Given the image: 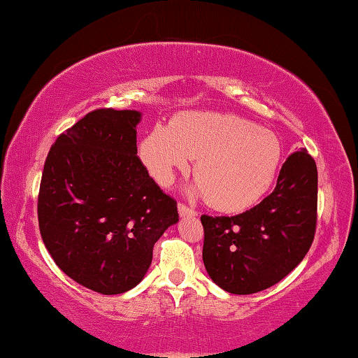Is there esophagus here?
<instances>
[{"label":"esophagus","mask_w":358,"mask_h":358,"mask_svg":"<svg viewBox=\"0 0 358 358\" xmlns=\"http://www.w3.org/2000/svg\"><path fill=\"white\" fill-rule=\"evenodd\" d=\"M178 209H179L180 217H195V215L198 214L195 209L190 208V206H187V204H184V203H179L178 204Z\"/></svg>","instance_id":"34e87169"}]
</instances>
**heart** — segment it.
<instances>
[{
  "instance_id": "1",
  "label": "heart",
  "mask_w": 358,
  "mask_h": 358,
  "mask_svg": "<svg viewBox=\"0 0 358 358\" xmlns=\"http://www.w3.org/2000/svg\"><path fill=\"white\" fill-rule=\"evenodd\" d=\"M141 160L158 184L173 182L196 158V190L210 206L241 213L260 201L282 158L276 134L233 114L190 110L141 141Z\"/></svg>"
}]
</instances>
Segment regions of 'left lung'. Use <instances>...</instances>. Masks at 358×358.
Here are the masks:
<instances>
[{
  "mask_svg": "<svg viewBox=\"0 0 358 358\" xmlns=\"http://www.w3.org/2000/svg\"><path fill=\"white\" fill-rule=\"evenodd\" d=\"M203 262L210 279L234 295L284 279L314 241L317 166L308 150L287 157L271 195L238 215H201Z\"/></svg>",
  "mask_w": 358,
  "mask_h": 358,
  "instance_id": "obj_1",
  "label": "left lung"
}]
</instances>
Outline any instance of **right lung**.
Here are the masks:
<instances>
[{
  "label": "right lung",
  "instance_id": "right-lung-1",
  "mask_svg": "<svg viewBox=\"0 0 358 358\" xmlns=\"http://www.w3.org/2000/svg\"><path fill=\"white\" fill-rule=\"evenodd\" d=\"M138 110L95 109L62 133L45 158L39 231L57 266L103 295L148 273L154 244L179 220L178 203L139 160Z\"/></svg>",
  "mask_w": 358,
  "mask_h": 358
}]
</instances>
